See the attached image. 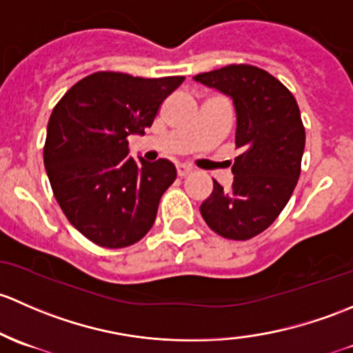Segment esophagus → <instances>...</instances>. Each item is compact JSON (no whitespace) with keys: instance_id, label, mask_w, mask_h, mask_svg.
<instances>
[{"instance_id":"esophagus-1","label":"esophagus","mask_w":353,"mask_h":353,"mask_svg":"<svg viewBox=\"0 0 353 353\" xmlns=\"http://www.w3.org/2000/svg\"><path fill=\"white\" fill-rule=\"evenodd\" d=\"M190 172H192L190 166H187V165H176V173H178V176H187Z\"/></svg>"}]
</instances>
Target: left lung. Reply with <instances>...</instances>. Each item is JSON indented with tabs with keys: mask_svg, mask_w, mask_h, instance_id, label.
Listing matches in <instances>:
<instances>
[{
	"mask_svg": "<svg viewBox=\"0 0 353 353\" xmlns=\"http://www.w3.org/2000/svg\"><path fill=\"white\" fill-rule=\"evenodd\" d=\"M194 81L231 98L241 150L231 166L232 187L212 180L201 214L217 234L245 241L277 219L296 187L306 143L299 107L279 79L248 64L202 72Z\"/></svg>",
	"mask_w": 353,
	"mask_h": 353,
	"instance_id": "left-lung-1",
	"label": "left lung"
}]
</instances>
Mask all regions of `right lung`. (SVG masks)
<instances>
[{
  "instance_id": "1",
  "label": "right lung",
  "mask_w": 353,
  "mask_h": 353,
  "mask_svg": "<svg viewBox=\"0 0 353 353\" xmlns=\"http://www.w3.org/2000/svg\"><path fill=\"white\" fill-rule=\"evenodd\" d=\"M183 79L100 71L76 83L52 110L43 148L47 176L69 223L95 245L125 248L154 224L176 168L168 159L136 161L127 137L143 136Z\"/></svg>"
}]
</instances>
